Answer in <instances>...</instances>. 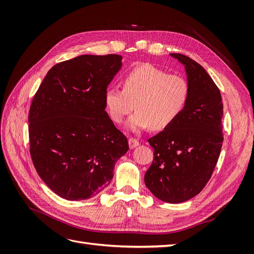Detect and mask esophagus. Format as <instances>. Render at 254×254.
Returning a JSON list of instances; mask_svg holds the SVG:
<instances>
[{
  "mask_svg": "<svg viewBox=\"0 0 254 254\" xmlns=\"http://www.w3.org/2000/svg\"><path fill=\"white\" fill-rule=\"evenodd\" d=\"M128 143H129V147L131 148V149L135 148L136 146H139V145H140L139 141L135 140V139H133V137H130V139L128 140Z\"/></svg>",
  "mask_w": 254,
  "mask_h": 254,
  "instance_id": "obj_1",
  "label": "esophagus"
}]
</instances>
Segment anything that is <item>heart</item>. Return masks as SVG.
Listing matches in <instances>:
<instances>
[{"mask_svg": "<svg viewBox=\"0 0 254 254\" xmlns=\"http://www.w3.org/2000/svg\"><path fill=\"white\" fill-rule=\"evenodd\" d=\"M123 90L109 88L104 101L114 123H127L132 131L148 128L163 130L171 126L186 109L190 98L189 81L181 75L168 74L150 64H142L129 71L122 80Z\"/></svg>", "mask_w": 254, "mask_h": 254, "instance_id": "b5f03b06", "label": "heart"}]
</instances>
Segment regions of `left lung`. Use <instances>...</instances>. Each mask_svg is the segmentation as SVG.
Returning a JSON list of instances; mask_svg holds the SVG:
<instances>
[{
	"mask_svg": "<svg viewBox=\"0 0 254 254\" xmlns=\"http://www.w3.org/2000/svg\"><path fill=\"white\" fill-rule=\"evenodd\" d=\"M184 65L190 93L186 109L148 143L153 160L146 187L160 200L180 203L198 195L218 161L224 107L220 91L204 68L182 54H171Z\"/></svg>",
	"mask_w": 254,
	"mask_h": 254,
	"instance_id": "left-lung-1",
	"label": "left lung"
}]
</instances>
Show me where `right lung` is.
Instances as JSON below:
<instances>
[{
    "instance_id": "obj_1",
    "label": "right lung",
    "mask_w": 254,
    "mask_h": 254,
    "mask_svg": "<svg viewBox=\"0 0 254 254\" xmlns=\"http://www.w3.org/2000/svg\"><path fill=\"white\" fill-rule=\"evenodd\" d=\"M122 56L81 55L54 65L28 114L30 156L54 193L84 200L109 186L127 137L106 112L105 92Z\"/></svg>"
}]
</instances>
